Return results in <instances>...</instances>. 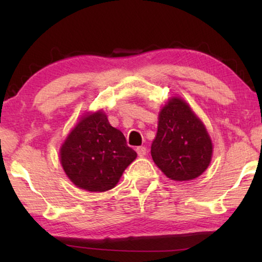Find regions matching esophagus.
Returning <instances> with one entry per match:
<instances>
[{
	"instance_id": "esophagus-1",
	"label": "esophagus",
	"mask_w": 262,
	"mask_h": 262,
	"mask_svg": "<svg viewBox=\"0 0 262 262\" xmlns=\"http://www.w3.org/2000/svg\"><path fill=\"white\" fill-rule=\"evenodd\" d=\"M147 148L145 147H137L136 148V152H137V155H139L140 157H143V156H145V155H147Z\"/></svg>"
}]
</instances>
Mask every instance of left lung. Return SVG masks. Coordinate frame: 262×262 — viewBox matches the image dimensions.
<instances>
[{
    "mask_svg": "<svg viewBox=\"0 0 262 262\" xmlns=\"http://www.w3.org/2000/svg\"><path fill=\"white\" fill-rule=\"evenodd\" d=\"M209 135L183 99L173 98L159 113L158 130L151 156L167 178L186 181L206 171L211 159Z\"/></svg>",
    "mask_w": 262,
    "mask_h": 262,
    "instance_id": "obj_1",
    "label": "left lung"
}]
</instances>
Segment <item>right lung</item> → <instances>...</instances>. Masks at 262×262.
Masks as SVG:
<instances>
[{
    "mask_svg": "<svg viewBox=\"0 0 262 262\" xmlns=\"http://www.w3.org/2000/svg\"><path fill=\"white\" fill-rule=\"evenodd\" d=\"M62 167L79 188L105 192L113 188L136 158L122 133L103 112L84 115L62 144Z\"/></svg>",
    "mask_w": 262,
    "mask_h": 262,
    "instance_id": "add662e5",
    "label": "right lung"
}]
</instances>
